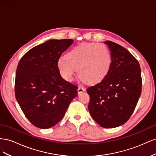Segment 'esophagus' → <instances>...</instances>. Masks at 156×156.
<instances>
[{
  "mask_svg": "<svg viewBox=\"0 0 156 156\" xmlns=\"http://www.w3.org/2000/svg\"><path fill=\"white\" fill-rule=\"evenodd\" d=\"M85 90H86V89L84 88L83 87H82V86H79L78 88V93L80 94V93H81L83 92Z\"/></svg>",
  "mask_w": 156,
  "mask_h": 156,
  "instance_id": "34e87169",
  "label": "esophagus"
}]
</instances>
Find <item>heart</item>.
Returning <instances> with one entry per match:
<instances>
[{"label":"heart","instance_id":"obj_1","mask_svg":"<svg viewBox=\"0 0 156 156\" xmlns=\"http://www.w3.org/2000/svg\"><path fill=\"white\" fill-rule=\"evenodd\" d=\"M110 53L102 44H83L66 53L58 61L59 72L66 80L72 81L79 70L84 82L93 83L101 80L108 73L111 65Z\"/></svg>","mask_w":156,"mask_h":156}]
</instances>
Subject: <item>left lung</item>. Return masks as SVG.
I'll list each match as a JSON object with an SVG mask.
<instances>
[{
	"label": "left lung",
	"mask_w": 156,
	"mask_h": 156,
	"mask_svg": "<svg viewBox=\"0 0 156 156\" xmlns=\"http://www.w3.org/2000/svg\"><path fill=\"white\" fill-rule=\"evenodd\" d=\"M105 43L112 61L103 79L87 89L88 109L99 126L114 128L125 123L134 112L142 91L141 70L139 62L125 48L109 41Z\"/></svg>",
	"instance_id": "left-lung-1"
}]
</instances>
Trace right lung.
<instances>
[{"mask_svg":"<svg viewBox=\"0 0 156 156\" xmlns=\"http://www.w3.org/2000/svg\"><path fill=\"white\" fill-rule=\"evenodd\" d=\"M72 39L50 40L30 49L17 65L15 95L25 117L33 126L48 129L59 123L78 86L60 75L58 61Z\"/></svg>","mask_w":156,"mask_h":156,"instance_id":"add662e5","label":"right lung"}]
</instances>
